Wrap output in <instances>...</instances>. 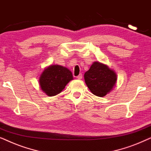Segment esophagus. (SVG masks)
<instances>
[{
    "instance_id": "1",
    "label": "esophagus",
    "mask_w": 151,
    "mask_h": 151,
    "mask_svg": "<svg viewBox=\"0 0 151 151\" xmlns=\"http://www.w3.org/2000/svg\"><path fill=\"white\" fill-rule=\"evenodd\" d=\"M82 78V75L81 73L79 74V75H78L77 77H76V78H77V79H78V80H81Z\"/></svg>"
}]
</instances>
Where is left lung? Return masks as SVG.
I'll use <instances>...</instances> for the list:
<instances>
[{
    "instance_id": "1",
    "label": "left lung",
    "mask_w": 151,
    "mask_h": 151,
    "mask_svg": "<svg viewBox=\"0 0 151 151\" xmlns=\"http://www.w3.org/2000/svg\"><path fill=\"white\" fill-rule=\"evenodd\" d=\"M117 74L106 65L94 62L84 73L85 83L95 96L104 97L110 93L117 82Z\"/></svg>"
}]
</instances>
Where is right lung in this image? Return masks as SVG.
Listing matches in <instances>:
<instances>
[{
  "label": "right lung",
  "mask_w": 151,
  "mask_h": 151,
  "mask_svg": "<svg viewBox=\"0 0 151 151\" xmlns=\"http://www.w3.org/2000/svg\"><path fill=\"white\" fill-rule=\"evenodd\" d=\"M73 79L71 71L67 67L52 65L45 68L40 74L39 84L45 94L54 96L60 93Z\"/></svg>",
  "instance_id": "add662e5"
}]
</instances>
